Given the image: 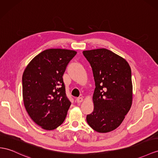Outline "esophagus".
<instances>
[{"instance_id": "34e87169", "label": "esophagus", "mask_w": 158, "mask_h": 158, "mask_svg": "<svg viewBox=\"0 0 158 158\" xmlns=\"http://www.w3.org/2000/svg\"><path fill=\"white\" fill-rule=\"evenodd\" d=\"M76 101H77V103H81L83 101V99L82 98H77L76 99Z\"/></svg>"}]
</instances>
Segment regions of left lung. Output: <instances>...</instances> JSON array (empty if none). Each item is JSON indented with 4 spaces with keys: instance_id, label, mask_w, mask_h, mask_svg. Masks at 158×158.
Listing matches in <instances>:
<instances>
[{
    "instance_id": "left-lung-1",
    "label": "left lung",
    "mask_w": 158,
    "mask_h": 158,
    "mask_svg": "<svg viewBox=\"0 0 158 158\" xmlns=\"http://www.w3.org/2000/svg\"><path fill=\"white\" fill-rule=\"evenodd\" d=\"M90 63L95 88L94 110L87 115L89 125L99 133L114 130L122 123L132 104L131 68L126 60L106 48L83 51Z\"/></svg>"
}]
</instances>
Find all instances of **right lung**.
<instances>
[{
  "label": "right lung",
  "instance_id": "obj_1",
  "mask_svg": "<svg viewBox=\"0 0 158 158\" xmlns=\"http://www.w3.org/2000/svg\"><path fill=\"white\" fill-rule=\"evenodd\" d=\"M77 52L49 48L28 64L22 78L23 103L30 118L46 130L65 119L71 103L66 95L63 75Z\"/></svg>",
  "mask_w": 158,
  "mask_h": 158
}]
</instances>
